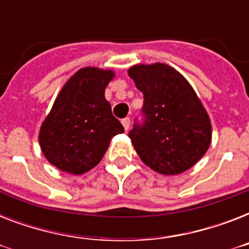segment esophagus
I'll use <instances>...</instances> for the list:
<instances>
[{
  "mask_svg": "<svg viewBox=\"0 0 249 249\" xmlns=\"http://www.w3.org/2000/svg\"><path fill=\"white\" fill-rule=\"evenodd\" d=\"M121 124H123L125 130H128V129L130 128V119H129V117H125V119H123V121H121Z\"/></svg>",
  "mask_w": 249,
  "mask_h": 249,
  "instance_id": "obj_1",
  "label": "esophagus"
}]
</instances>
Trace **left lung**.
Returning <instances> with one entry per match:
<instances>
[{"instance_id":"8db88e82","label":"left lung","mask_w":249,"mask_h":249,"mask_svg":"<svg viewBox=\"0 0 249 249\" xmlns=\"http://www.w3.org/2000/svg\"><path fill=\"white\" fill-rule=\"evenodd\" d=\"M128 75L144 99L143 123L129 132L141 160L165 176L190 169L212 141L211 120L193 86L164 63L136 64Z\"/></svg>"}]
</instances>
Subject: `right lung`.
<instances>
[{
  "label": "right lung",
  "mask_w": 249,
  "mask_h": 249,
  "mask_svg": "<svg viewBox=\"0 0 249 249\" xmlns=\"http://www.w3.org/2000/svg\"><path fill=\"white\" fill-rule=\"evenodd\" d=\"M113 77L111 70L81 68L59 91L38 134L42 154L58 169L86 173L105 156L112 137L124 133L105 98Z\"/></svg>",
  "instance_id": "right-lung-1"
}]
</instances>
